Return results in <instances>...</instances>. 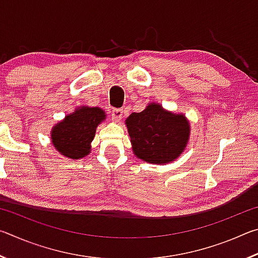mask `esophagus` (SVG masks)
<instances>
[{
    "label": "esophagus",
    "mask_w": 258,
    "mask_h": 258,
    "mask_svg": "<svg viewBox=\"0 0 258 258\" xmlns=\"http://www.w3.org/2000/svg\"><path fill=\"white\" fill-rule=\"evenodd\" d=\"M123 115H124L123 109H113V110L111 111V118L115 121L121 120V118H123Z\"/></svg>",
    "instance_id": "esophagus-1"
}]
</instances>
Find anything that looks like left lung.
<instances>
[{
  "instance_id": "1",
  "label": "left lung",
  "mask_w": 258,
  "mask_h": 258,
  "mask_svg": "<svg viewBox=\"0 0 258 258\" xmlns=\"http://www.w3.org/2000/svg\"><path fill=\"white\" fill-rule=\"evenodd\" d=\"M134 155L150 164L172 163L185 149L190 124L184 115L173 113L152 102L126 118Z\"/></svg>"
}]
</instances>
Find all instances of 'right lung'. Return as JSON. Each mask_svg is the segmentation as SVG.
<instances>
[{
	"instance_id": "1",
	"label": "right lung",
	"mask_w": 258,
	"mask_h": 258,
	"mask_svg": "<svg viewBox=\"0 0 258 258\" xmlns=\"http://www.w3.org/2000/svg\"><path fill=\"white\" fill-rule=\"evenodd\" d=\"M104 119L106 112L99 107L77 108L52 128V145L67 158H83L91 152L95 131Z\"/></svg>"
}]
</instances>
